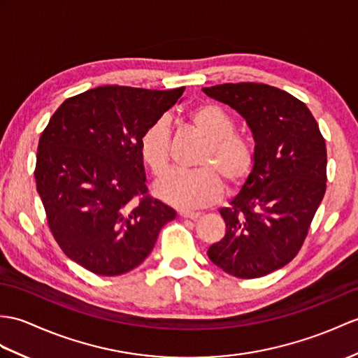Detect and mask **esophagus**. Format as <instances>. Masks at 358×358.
<instances>
[{"mask_svg": "<svg viewBox=\"0 0 358 358\" xmlns=\"http://www.w3.org/2000/svg\"><path fill=\"white\" fill-rule=\"evenodd\" d=\"M180 217L189 218V220H198L199 217H201V213H199V212H190V210H180Z\"/></svg>", "mask_w": 358, "mask_h": 358, "instance_id": "34e87169", "label": "esophagus"}]
</instances>
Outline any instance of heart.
<instances>
[{
    "mask_svg": "<svg viewBox=\"0 0 358 358\" xmlns=\"http://www.w3.org/2000/svg\"><path fill=\"white\" fill-rule=\"evenodd\" d=\"M189 120L206 141L196 169H172L155 185V195L164 203L189 209L217 201L222 195L224 177L229 185L239 186L250 177L255 152L248 141L234 134L235 122L224 108L204 103L194 108ZM140 159L154 176H162L169 163V123L155 119L138 138Z\"/></svg>",
    "mask_w": 358,
    "mask_h": 358,
    "instance_id": "obj_1",
    "label": "heart"
}]
</instances>
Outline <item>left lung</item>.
<instances>
[{
    "label": "left lung",
    "mask_w": 358,
    "mask_h": 358,
    "mask_svg": "<svg viewBox=\"0 0 358 358\" xmlns=\"http://www.w3.org/2000/svg\"><path fill=\"white\" fill-rule=\"evenodd\" d=\"M243 117L255 140V166L220 213L226 235L209 259L241 279L262 278L301 250L327 190V146L303 102L253 82L203 88Z\"/></svg>",
    "instance_id": "8db88e82"
}]
</instances>
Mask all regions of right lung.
Listing matches in <instances>:
<instances>
[{
  "instance_id": "right-lung-1",
  "label": "right lung",
  "mask_w": 358,
  "mask_h": 358,
  "mask_svg": "<svg viewBox=\"0 0 358 358\" xmlns=\"http://www.w3.org/2000/svg\"><path fill=\"white\" fill-rule=\"evenodd\" d=\"M185 87L106 85L57 108L39 138L36 190L50 230L71 261L99 276H119L152 252L177 212L146 196L138 138L181 102Z\"/></svg>"
}]
</instances>
